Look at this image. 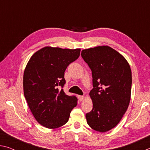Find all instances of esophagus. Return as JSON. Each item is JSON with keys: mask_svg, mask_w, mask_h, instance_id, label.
Here are the masks:
<instances>
[{"mask_svg": "<svg viewBox=\"0 0 150 150\" xmlns=\"http://www.w3.org/2000/svg\"><path fill=\"white\" fill-rule=\"evenodd\" d=\"M77 97L79 99V100L82 101L83 99H84V96H81V95H78Z\"/></svg>", "mask_w": 150, "mask_h": 150, "instance_id": "1", "label": "esophagus"}]
</instances>
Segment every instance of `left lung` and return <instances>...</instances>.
I'll use <instances>...</instances> for the list:
<instances>
[{"label":"left lung","instance_id":"left-lung-1","mask_svg":"<svg viewBox=\"0 0 150 150\" xmlns=\"http://www.w3.org/2000/svg\"><path fill=\"white\" fill-rule=\"evenodd\" d=\"M81 56L92 71L93 88L89 95L93 109L86 114L87 124L100 132L120 122L130 101L132 71L127 60L108 46L83 50Z\"/></svg>","mask_w":150,"mask_h":150}]
</instances>
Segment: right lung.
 Returning a JSON list of instances; mask_svg holds the SVG:
<instances>
[{
    "label": "right lung",
    "mask_w": 150,
    "mask_h": 150,
    "mask_svg": "<svg viewBox=\"0 0 150 150\" xmlns=\"http://www.w3.org/2000/svg\"><path fill=\"white\" fill-rule=\"evenodd\" d=\"M80 51L44 47L27 63L23 77L25 98L35 120L45 128L64 125L77 105L76 96H68L60 88L65 83V69L79 57Z\"/></svg>",
    "instance_id": "add662e5"
}]
</instances>
